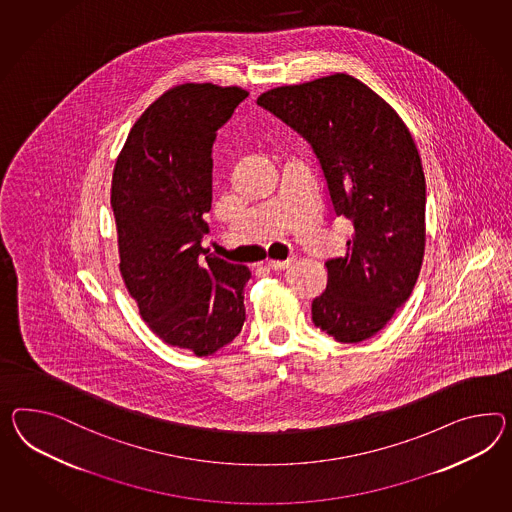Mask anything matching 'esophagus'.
<instances>
[{"instance_id": "obj_1", "label": "esophagus", "mask_w": 512, "mask_h": 512, "mask_svg": "<svg viewBox=\"0 0 512 512\" xmlns=\"http://www.w3.org/2000/svg\"><path fill=\"white\" fill-rule=\"evenodd\" d=\"M291 263H293V258L291 260H284V262H280V260H267V267L273 269V271H282V269H288Z\"/></svg>"}]
</instances>
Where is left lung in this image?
Segmentation results:
<instances>
[{
  "label": "left lung",
  "instance_id": "8db88e82",
  "mask_svg": "<svg viewBox=\"0 0 512 512\" xmlns=\"http://www.w3.org/2000/svg\"><path fill=\"white\" fill-rule=\"evenodd\" d=\"M258 105L314 150L336 217L353 223L345 254L327 260L312 321L341 343L375 336L408 301L425 252V174L405 122L349 74L263 92Z\"/></svg>",
  "mask_w": 512,
  "mask_h": 512
}]
</instances>
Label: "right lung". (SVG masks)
I'll return each mask as SVG.
<instances>
[{
  "instance_id": "add662e5",
  "label": "right lung",
  "mask_w": 512,
  "mask_h": 512,
  "mask_svg": "<svg viewBox=\"0 0 512 512\" xmlns=\"http://www.w3.org/2000/svg\"><path fill=\"white\" fill-rule=\"evenodd\" d=\"M247 96L213 83L172 87L133 124L113 171L122 280L152 332L197 356L219 351L245 323L249 269L211 256L200 241L211 210V148Z\"/></svg>"
}]
</instances>
